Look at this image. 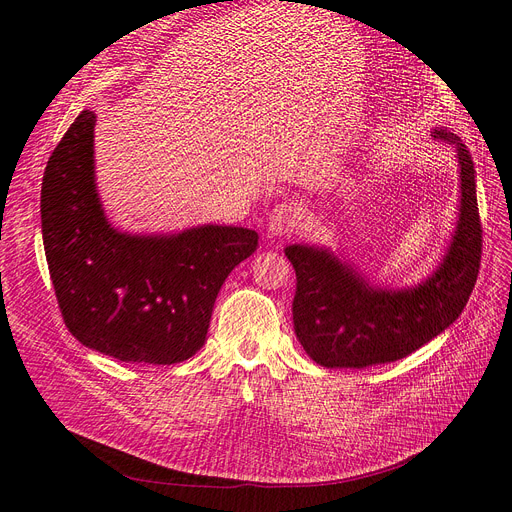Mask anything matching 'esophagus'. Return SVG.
<instances>
[{
  "instance_id": "esophagus-1",
  "label": "esophagus",
  "mask_w": 512,
  "mask_h": 512,
  "mask_svg": "<svg viewBox=\"0 0 512 512\" xmlns=\"http://www.w3.org/2000/svg\"><path fill=\"white\" fill-rule=\"evenodd\" d=\"M303 220L301 207L297 203H280L274 207V211L267 218V236L278 238V236H290L297 232Z\"/></svg>"
}]
</instances>
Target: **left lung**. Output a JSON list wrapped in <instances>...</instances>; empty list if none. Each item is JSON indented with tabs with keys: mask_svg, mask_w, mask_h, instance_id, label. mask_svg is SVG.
Instances as JSON below:
<instances>
[{
	"mask_svg": "<svg viewBox=\"0 0 512 512\" xmlns=\"http://www.w3.org/2000/svg\"><path fill=\"white\" fill-rule=\"evenodd\" d=\"M434 137L456 149L461 199L444 257L425 280L405 288H384L328 247L284 249L297 272L294 332L317 365L363 369L398 361L442 334L463 313L481 259L475 166L454 132L434 128Z\"/></svg>",
	"mask_w": 512,
	"mask_h": 512,
	"instance_id": "left-lung-1",
	"label": "left lung"
}]
</instances>
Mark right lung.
Instances as JSON below:
<instances>
[{
  "label": "right lung",
  "instance_id": "add662e5",
  "mask_svg": "<svg viewBox=\"0 0 512 512\" xmlns=\"http://www.w3.org/2000/svg\"><path fill=\"white\" fill-rule=\"evenodd\" d=\"M95 122L91 110L78 114L41 186L45 257L66 328L118 361H186L205 344L218 292L259 236L218 224L172 234L114 228L95 182Z\"/></svg>",
  "mask_w": 512,
  "mask_h": 512
}]
</instances>
